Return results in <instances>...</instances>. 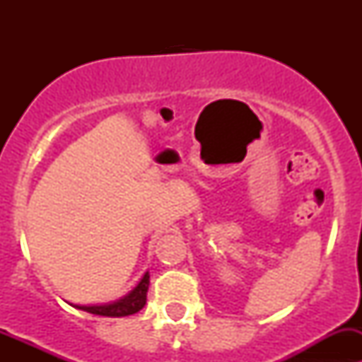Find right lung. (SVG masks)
I'll return each instance as SVG.
<instances>
[{"label": "right lung", "instance_id": "obj_1", "mask_svg": "<svg viewBox=\"0 0 362 362\" xmlns=\"http://www.w3.org/2000/svg\"><path fill=\"white\" fill-rule=\"evenodd\" d=\"M148 284H151V275L148 272L141 276L140 282L136 284L133 291H129L126 296H122L120 299L112 303H105V305H69L75 306V308L83 310V312H89L93 315H101V317H126L133 315V313L140 312L141 308L147 303V291Z\"/></svg>", "mask_w": 362, "mask_h": 362}]
</instances>
